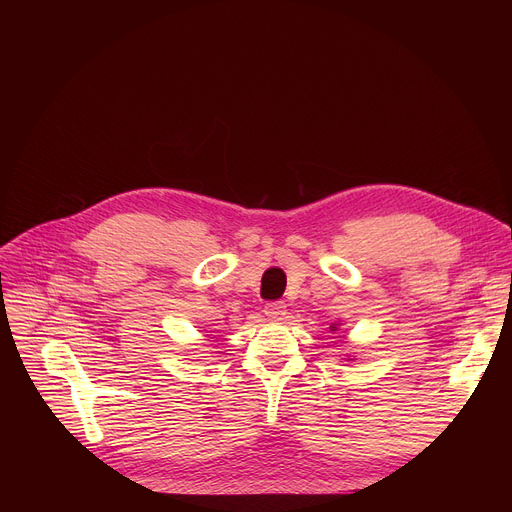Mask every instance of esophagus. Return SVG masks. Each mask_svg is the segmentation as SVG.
<instances>
[{
	"label": "esophagus",
	"instance_id": "esophagus-1",
	"mask_svg": "<svg viewBox=\"0 0 512 512\" xmlns=\"http://www.w3.org/2000/svg\"><path fill=\"white\" fill-rule=\"evenodd\" d=\"M265 316L269 318V320H283V316H285V304L283 302H269V304H265Z\"/></svg>",
	"mask_w": 512,
	"mask_h": 512
}]
</instances>
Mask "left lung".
Instances as JSON below:
<instances>
[{
	"label": "left lung",
	"instance_id": "left-lung-1",
	"mask_svg": "<svg viewBox=\"0 0 512 512\" xmlns=\"http://www.w3.org/2000/svg\"><path fill=\"white\" fill-rule=\"evenodd\" d=\"M332 330H336V326H332Z\"/></svg>",
	"mask_w": 512,
	"mask_h": 512
}]
</instances>
